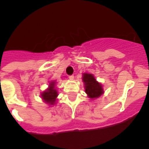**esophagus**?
<instances>
[{"mask_svg":"<svg viewBox=\"0 0 149 149\" xmlns=\"http://www.w3.org/2000/svg\"><path fill=\"white\" fill-rule=\"evenodd\" d=\"M69 79H70V80H73V79H74V76H73V75H71V76H69Z\"/></svg>","mask_w":149,"mask_h":149,"instance_id":"esophagus-1","label":"esophagus"}]
</instances>
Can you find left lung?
<instances>
[{"label": "left lung", "mask_w": 149, "mask_h": 149, "mask_svg": "<svg viewBox=\"0 0 149 149\" xmlns=\"http://www.w3.org/2000/svg\"><path fill=\"white\" fill-rule=\"evenodd\" d=\"M86 93L91 99L97 98L104 93L102 85L98 82L94 76L90 73H84L82 77Z\"/></svg>", "instance_id": "1"}]
</instances>
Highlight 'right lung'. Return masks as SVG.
<instances>
[{
    "label": "right lung",
    "mask_w": 149,
    "mask_h": 149,
    "mask_svg": "<svg viewBox=\"0 0 149 149\" xmlns=\"http://www.w3.org/2000/svg\"><path fill=\"white\" fill-rule=\"evenodd\" d=\"M55 81H51L48 88L41 93V97L43 101L49 105H54L58 96V92L55 88Z\"/></svg>",
    "instance_id": "right-lung-1"
}]
</instances>
